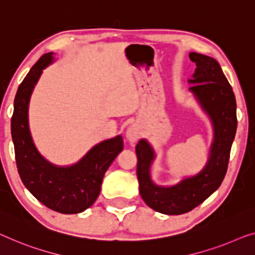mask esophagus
I'll list each match as a JSON object with an SVG mask.
<instances>
[{
	"label": "esophagus",
	"mask_w": 255,
	"mask_h": 255,
	"mask_svg": "<svg viewBox=\"0 0 255 255\" xmlns=\"http://www.w3.org/2000/svg\"><path fill=\"white\" fill-rule=\"evenodd\" d=\"M140 135H142V130H140L138 125L135 124L127 129L126 136H127V139L129 140V142H131V143L136 142V140L140 137Z\"/></svg>",
	"instance_id": "1"
}]
</instances>
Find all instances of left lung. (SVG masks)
Here are the masks:
<instances>
[{
    "label": "left lung",
    "mask_w": 255,
    "mask_h": 255,
    "mask_svg": "<svg viewBox=\"0 0 255 255\" xmlns=\"http://www.w3.org/2000/svg\"><path fill=\"white\" fill-rule=\"evenodd\" d=\"M189 57L197 66L193 79L189 80L192 83L189 90L210 116L214 128L207 164L195 176L184 178L173 187H160L150 176L153 149L146 139H140L136 145L140 197L152 210L167 215L192 211L221 185L237 129L236 98L220 64L212 57L197 52H190Z\"/></svg>",
    "instance_id": "left-lung-1"
}]
</instances>
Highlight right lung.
<instances>
[{"instance_id": "add662e5", "label": "right lung", "mask_w": 255, "mask_h": 255, "mask_svg": "<svg viewBox=\"0 0 255 255\" xmlns=\"http://www.w3.org/2000/svg\"><path fill=\"white\" fill-rule=\"evenodd\" d=\"M52 52L37 60L19 86L11 118V135L19 176L28 191L44 206L62 214H77L89 208L101 192L104 174L124 149L123 136L95 145L81 160L68 167L50 164L34 145L28 128V104Z\"/></svg>"}]
</instances>
